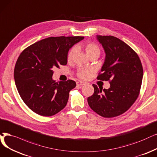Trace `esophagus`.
Here are the masks:
<instances>
[{"mask_svg":"<svg viewBox=\"0 0 157 157\" xmlns=\"http://www.w3.org/2000/svg\"><path fill=\"white\" fill-rule=\"evenodd\" d=\"M85 84H86L85 82H81V81H78V82H77V85L78 86H83V85H85Z\"/></svg>","mask_w":157,"mask_h":157,"instance_id":"esophagus-1","label":"esophagus"}]
</instances>
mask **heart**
I'll return each mask as SVG.
<instances>
[{"mask_svg": "<svg viewBox=\"0 0 157 157\" xmlns=\"http://www.w3.org/2000/svg\"><path fill=\"white\" fill-rule=\"evenodd\" d=\"M85 50L86 53L90 57L93 55L99 56L100 54V49L99 46L95 43L87 44L85 46ZM75 51H76V48H73L70 50V52H69L67 55L68 61H71L73 59ZM92 72L93 70L91 68L85 67H80L78 70V77L81 79L86 80L90 77Z\"/></svg>", "mask_w": 157, "mask_h": 157, "instance_id": "b5f03b06", "label": "heart"}]
</instances>
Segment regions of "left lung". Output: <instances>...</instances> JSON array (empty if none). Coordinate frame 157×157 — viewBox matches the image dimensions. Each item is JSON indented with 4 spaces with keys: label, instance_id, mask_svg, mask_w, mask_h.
Listing matches in <instances>:
<instances>
[{
    "label": "left lung",
    "instance_id": "obj_1",
    "mask_svg": "<svg viewBox=\"0 0 157 157\" xmlns=\"http://www.w3.org/2000/svg\"><path fill=\"white\" fill-rule=\"evenodd\" d=\"M96 37L105 54L97 79L110 80V87L103 90L93 84L95 91L87 102L99 115L115 117L126 112L139 96L143 68L138 55L121 39L113 36Z\"/></svg>",
    "mask_w": 157,
    "mask_h": 157
}]
</instances>
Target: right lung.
<instances>
[{
	"label": "right lung",
	"mask_w": 157,
	"mask_h": 157,
	"mask_svg": "<svg viewBox=\"0 0 157 157\" xmlns=\"http://www.w3.org/2000/svg\"><path fill=\"white\" fill-rule=\"evenodd\" d=\"M84 38L48 37L29 46L18 57L14 70L17 89L24 102L36 114L52 116L65 108L76 82H56L53 68L66 65L69 50Z\"/></svg>",
	"instance_id": "obj_1"
}]
</instances>
